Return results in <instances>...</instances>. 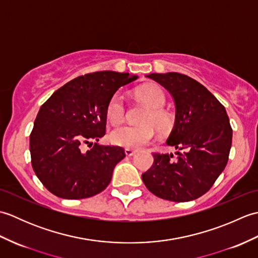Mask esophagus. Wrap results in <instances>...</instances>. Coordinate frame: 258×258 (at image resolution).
I'll return each instance as SVG.
<instances>
[{
	"instance_id": "34e87169",
	"label": "esophagus",
	"mask_w": 258,
	"mask_h": 258,
	"mask_svg": "<svg viewBox=\"0 0 258 258\" xmlns=\"http://www.w3.org/2000/svg\"><path fill=\"white\" fill-rule=\"evenodd\" d=\"M136 152H138V151L126 149V150H125V155H126V156H133V155H135V154H136Z\"/></svg>"
}]
</instances>
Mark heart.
Listing matches in <instances>:
<instances>
[{"instance_id": "obj_1", "label": "heart", "mask_w": 258, "mask_h": 258, "mask_svg": "<svg viewBox=\"0 0 258 258\" xmlns=\"http://www.w3.org/2000/svg\"><path fill=\"white\" fill-rule=\"evenodd\" d=\"M138 96L142 103L150 108L143 120L144 124H152L157 130L166 128L169 123L167 115L162 111L165 105V94L158 86L147 85L138 91ZM125 115L124 98L120 94L114 95L106 108V117L113 125L122 122ZM154 139V130L151 125L131 126L124 125L115 128L109 135L114 145L128 150H139L149 144Z\"/></svg>"}]
</instances>
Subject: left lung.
Listing matches in <instances>:
<instances>
[{
	"label": "left lung",
	"instance_id": "1",
	"mask_svg": "<svg viewBox=\"0 0 258 258\" xmlns=\"http://www.w3.org/2000/svg\"><path fill=\"white\" fill-rule=\"evenodd\" d=\"M146 76L173 97L175 124L166 144L178 152L177 158L172 153H154V163L142 179L151 193L163 200L179 203L199 199L212 187L228 161L233 131L226 109L187 75L168 72Z\"/></svg>",
	"mask_w": 258,
	"mask_h": 258
}]
</instances>
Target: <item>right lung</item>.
Returning a JSON list of instances; mask_svg holds the SVG:
<instances>
[{"label": "right lung", "instance_id": "add662e5", "mask_svg": "<svg viewBox=\"0 0 258 258\" xmlns=\"http://www.w3.org/2000/svg\"><path fill=\"white\" fill-rule=\"evenodd\" d=\"M138 78L113 71L79 76L41 106L30 135L31 160L36 176L52 194L81 200L107 187L125 153L119 146L97 143L105 135L106 108L120 86ZM86 144L93 146L89 151L84 150Z\"/></svg>", "mask_w": 258, "mask_h": 258}]
</instances>
